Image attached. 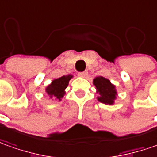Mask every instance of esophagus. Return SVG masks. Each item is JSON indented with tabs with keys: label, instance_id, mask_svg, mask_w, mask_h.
Listing matches in <instances>:
<instances>
[{
	"label": "esophagus",
	"instance_id": "34e87169",
	"mask_svg": "<svg viewBox=\"0 0 157 157\" xmlns=\"http://www.w3.org/2000/svg\"><path fill=\"white\" fill-rule=\"evenodd\" d=\"M78 75L79 76H81V77H86V75H87V72H86V71H84V72H79Z\"/></svg>",
	"mask_w": 157,
	"mask_h": 157
}]
</instances>
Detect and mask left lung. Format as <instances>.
<instances>
[{
    "label": "left lung",
    "instance_id": "8db88e82",
    "mask_svg": "<svg viewBox=\"0 0 157 157\" xmlns=\"http://www.w3.org/2000/svg\"><path fill=\"white\" fill-rule=\"evenodd\" d=\"M94 84L97 88V93L99 94L98 100L105 105H113L116 99L117 91L108 79L103 76H98L94 80Z\"/></svg>",
    "mask_w": 157,
    "mask_h": 157
}]
</instances>
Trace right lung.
I'll return each instance as SVG.
<instances>
[{
    "mask_svg": "<svg viewBox=\"0 0 157 157\" xmlns=\"http://www.w3.org/2000/svg\"><path fill=\"white\" fill-rule=\"evenodd\" d=\"M72 78V75H63L60 78L55 79L52 81V83L46 88V92L48 94V96L51 98H55L61 100V98L63 97L65 94L64 90L67 87L70 80Z\"/></svg>",
    "mask_w": 157,
    "mask_h": 157,
    "instance_id": "1",
    "label": "right lung"
}]
</instances>
